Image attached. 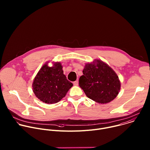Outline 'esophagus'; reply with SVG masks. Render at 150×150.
Returning a JSON list of instances; mask_svg holds the SVG:
<instances>
[{
	"label": "esophagus",
	"instance_id": "34e87169",
	"mask_svg": "<svg viewBox=\"0 0 150 150\" xmlns=\"http://www.w3.org/2000/svg\"><path fill=\"white\" fill-rule=\"evenodd\" d=\"M74 85H75V86H77V85H78V81L76 80L74 82Z\"/></svg>",
	"mask_w": 150,
	"mask_h": 150
}]
</instances>
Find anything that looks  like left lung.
<instances>
[{
  "mask_svg": "<svg viewBox=\"0 0 150 150\" xmlns=\"http://www.w3.org/2000/svg\"><path fill=\"white\" fill-rule=\"evenodd\" d=\"M83 75L79 79V87L93 101L106 104L113 100L120 89V81L116 73L100 59L85 63Z\"/></svg>",
  "mask_w": 150,
  "mask_h": 150,
  "instance_id": "left-lung-1",
  "label": "left lung"
}]
</instances>
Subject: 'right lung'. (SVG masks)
Masks as SVG:
<instances>
[{
	"instance_id": "obj_1",
	"label": "right lung",
	"mask_w": 150,
	"mask_h": 150,
	"mask_svg": "<svg viewBox=\"0 0 150 150\" xmlns=\"http://www.w3.org/2000/svg\"><path fill=\"white\" fill-rule=\"evenodd\" d=\"M46 62L40 68L32 84L35 96L41 101L54 104L65 97L73 83L63 74V67L59 62H53L52 67Z\"/></svg>"
}]
</instances>
